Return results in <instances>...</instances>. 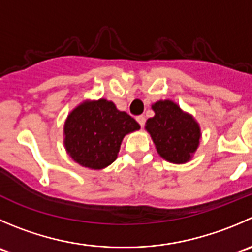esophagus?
<instances>
[{"instance_id": "obj_1", "label": "esophagus", "mask_w": 252, "mask_h": 252, "mask_svg": "<svg viewBox=\"0 0 252 252\" xmlns=\"http://www.w3.org/2000/svg\"><path fill=\"white\" fill-rule=\"evenodd\" d=\"M136 122H138V123L140 124V126H143L144 123H145V117H144V116H138V117H136Z\"/></svg>"}]
</instances>
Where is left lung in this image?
<instances>
[{"mask_svg":"<svg viewBox=\"0 0 252 252\" xmlns=\"http://www.w3.org/2000/svg\"><path fill=\"white\" fill-rule=\"evenodd\" d=\"M151 109L155 116L146 121L145 130L158 155L177 165L191 161L202 138L196 118L171 99H160L151 104Z\"/></svg>","mask_w":252,"mask_h":252,"instance_id":"1","label":"left lung"}]
</instances>
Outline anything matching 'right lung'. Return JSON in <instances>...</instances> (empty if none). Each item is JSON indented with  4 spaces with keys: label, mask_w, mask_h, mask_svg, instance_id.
Returning a JSON list of instances; mask_svg holds the SVG:
<instances>
[{
    "label": "right lung",
    "mask_w": 252,
    "mask_h": 252,
    "mask_svg": "<svg viewBox=\"0 0 252 252\" xmlns=\"http://www.w3.org/2000/svg\"><path fill=\"white\" fill-rule=\"evenodd\" d=\"M140 129L128 113L106 98L85 99L64 123V146L70 158L84 167L102 170L118 158L126 134Z\"/></svg>",
    "instance_id": "1"
}]
</instances>
